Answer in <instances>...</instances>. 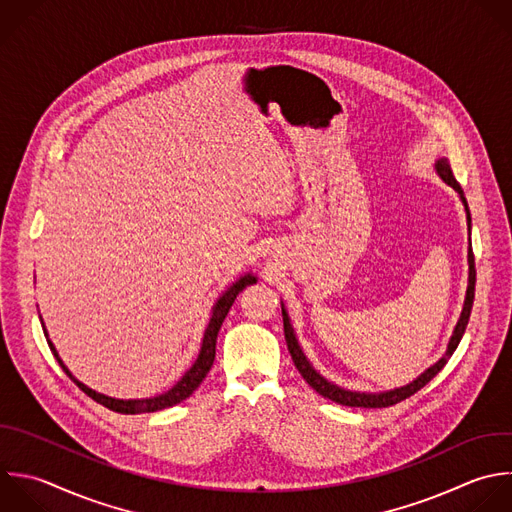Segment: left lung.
Returning <instances> with one entry per match:
<instances>
[{"label":"left lung","instance_id":"left-lung-1","mask_svg":"<svg viewBox=\"0 0 512 512\" xmlns=\"http://www.w3.org/2000/svg\"><path fill=\"white\" fill-rule=\"evenodd\" d=\"M438 176L458 192L462 204H464V210H466V222H468V232H470V212H468V204H466V198H464V192L460 188V184L456 182L452 170H450V164L446 158H438L436 164H434ZM474 284H476V270H474V254H472V248L468 244V286H466V296H464V306H462V312H460V318L454 326V332L448 340V346H446V352L444 356L432 364L428 370H424L416 380H412L410 384L406 386H400V388H394V390H388V392H354V390H346L342 386H336L334 382L326 380L318 370H314V366L310 364V360L306 358V354L302 352L298 340H296V334H294V328L290 324V318H288V312L282 304V320H284V336H286V344H288V352L294 360V366L298 368V372L302 374V378L318 392L322 394L324 398L332 400V402H338L342 406H358V408H386V406H392L408 396H412L414 392H418L422 386H426L442 368L444 364L448 362V358L452 356V352L456 350L464 330H466V324H468V318H470V310H472V302H474Z\"/></svg>","mask_w":512,"mask_h":512}]
</instances>
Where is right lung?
<instances>
[{
    "instance_id": "add662e5",
    "label": "right lung",
    "mask_w": 512,
    "mask_h": 512,
    "mask_svg": "<svg viewBox=\"0 0 512 512\" xmlns=\"http://www.w3.org/2000/svg\"><path fill=\"white\" fill-rule=\"evenodd\" d=\"M250 284H256V276L246 274V276H242L238 282H234V284L216 300V304H214V308H212L210 322H208V326H206V330H204V338H202V346H200V354H198L196 362L192 364V368H190L168 392L158 394V396H152V398L120 400V398H112V396H106V394H100V392L88 388L84 382H80L78 378H74V374L68 370V366H66V364L62 362V358L58 356V350H56V346L52 344V340H48V344H50V348H52L56 360H58L60 366L64 368V372H66L90 398H94L96 402L104 404L106 408H110V410H114V412H122V414H140V412L164 410V408H168V406H174V404L186 400V398L202 384V380L206 378V374L210 372V368H212V364H214L216 340H218L220 326H222V322H224L228 310L232 308L236 296H238L246 286H250ZM44 334H48L46 328H44Z\"/></svg>"
}]
</instances>
